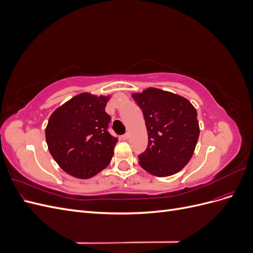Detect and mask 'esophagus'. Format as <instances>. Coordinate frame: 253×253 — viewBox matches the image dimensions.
Listing matches in <instances>:
<instances>
[{"label": "esophagus", "mask_w": 253, "mask_h": 253, "mask_svg": "<svg viewBox=\"0 0 253 253\" xmlns=\"http://www.w3.org/2000/svg\"><path fill=\"white\" fill-rule=\"evenodd\" d=\"M120 138L122 139V140H127L128 139V134L126 133V134H125V135H122Z\"/></svg>", "instance_id": "esophagus-1"}]
</instances>
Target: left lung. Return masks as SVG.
Masks as SVG:
<instances>
[{
    "mask_svg": "<svg viewBox=\"0 0 253 253\" xmlns=\"http://www.w3.org/2000/svg\"><path fill=\"white\" fill-rule=\"evenodd\" d=\"M148 129V147L138 155L143 169L158 177L180 171L193 155L200 126L186 98L158 88L134 94Z\"/></svg>",
    "mask_w": 253,
    "mask_h": 253,
    "instance_id": "8db88e82",
    "label": "left lung"
}]
</instances>
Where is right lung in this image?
Instances as JSON below:
<instances>
[{
    "label": "right lung",
    "mask_w": 253,
    "mask_h": 253,
    "mask_svg": "<svg viewBox=\"0 0 253 253\" xmlns=\"http://www.w3.org/2000/svg\"><path fill=\"white\" fill-rule=\"evenodd\" d=\"M108 100L83 93L49 117L45 131L48 150L61 169L74 177L90 178L111 163L118 139L108 131Z\"/></svg>",
    "instance_id": "obj_1"
}]
</instances>
